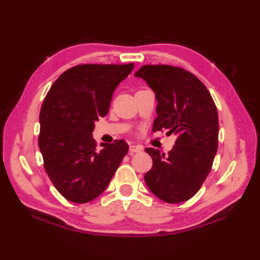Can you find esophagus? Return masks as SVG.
<instances>
[{
  "label": "esophagus",
  "instance_id": "obj_1",
  "mask_svg": "<svg viewBox=\"0 0 260 260\" xmlns=\"http://www.w3.org/2000/svg\"><path fill=\"white\" fill-rule=\"evenodd\" d=\"M143 150V146L142 145H131L129 146V153L131 154H134V153H139Z\"/></svg>",
  "mask_w": 260,
  "mask_h": 260
}]
</instances>
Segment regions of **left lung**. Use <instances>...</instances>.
Segmentation results:
<instances>
[{
    "label": "left lung",
    "instance_id": "1",
    "mask_svg": "<svg viewBox=\"0 0 260 260\" xmlns=\"http://www.w3.org/2000/svg\"><path fill=\"white\" fill-rule=\"evenodd\" d=\"M135 76L147 82L158 102L153 132L167 129L176 136L168 155L145 148L153 159L144 176L146 185L168 203L189 200L206 181L218 150L215 104L203 82L181 67L144 64Z\"/></svg>",
    "mask_w": 260,
    "mask_h": 260
}]
</instances>
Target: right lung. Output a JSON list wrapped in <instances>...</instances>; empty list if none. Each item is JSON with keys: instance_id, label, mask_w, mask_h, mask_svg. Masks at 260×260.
<instances>
[{"instance_id": "right-lung-1", "label": "right lung", "mask_w": 260, "mask_h": 260, "mask_svg": "<svg viewBox=\"0 0 260 260\" xmlns=\"http://www.w3.org/2000/svg\"><path fill=\"white\" fill-rule=\"evenodd\" d=\"M134 63H84L53 82L40 110L39 147L54 187L67 200L87 203L101 196L128 152L124 140L92 139L95 120L107 115L116 87Z\"/></svg>"}]
</instances>
